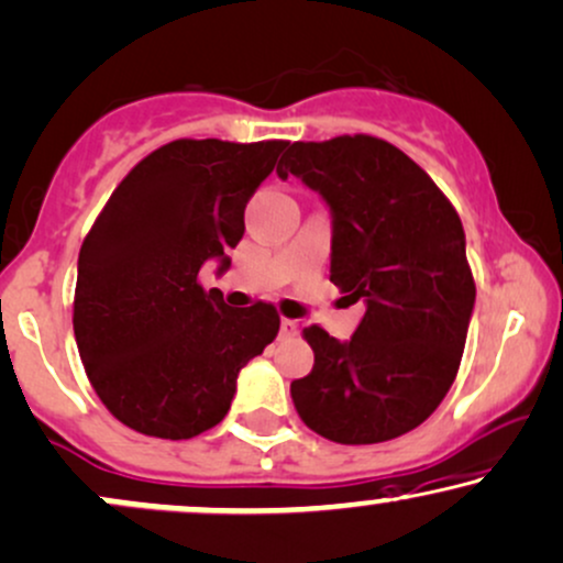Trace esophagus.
I'll return each mask as SVG.
<instances>
[{
	"instance_id": "34e87169",
	"label": "esophagus",
	"mask_w": 563,
	"mask_h": 563,
	"mask_svg": "<svg viewBox=\"0 0 563 563\" xmlns=\"http://www.w3.org/2000/svg\"><path fill=\"white\" fill-rule=\"evenodd\" d=\"M300 334V323L295 319H282V336H287V340H292V336Z\"/></svg>"
}]
</instances>
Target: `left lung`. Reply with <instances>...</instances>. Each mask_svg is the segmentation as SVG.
Listing matches in <instances>:
<instances>
[{
  "label": "left lung",
  "instance_id": "obj_1",
  "mask_svg": "<svg viewBox=\"0 0 563 563\" xmlns=\"http://www.w3.org/2000/svg\"><path fill=\"white\" fill-rule=\"evenodd\" d=\"M279 178L297 176L332 213V279L366 313L340 342L308 327L313 372L295 379L300 419L342 445L395 440L451 389L474 310L461 218L438 184L385 139L295 142Z\"/></svg>",
  "mask_w": 563,
  "mask_h": 563
}]
</instances>
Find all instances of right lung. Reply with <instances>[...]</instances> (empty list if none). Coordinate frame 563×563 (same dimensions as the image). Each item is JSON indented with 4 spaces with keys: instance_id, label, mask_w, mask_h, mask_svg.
Returning <instances> with one entry per match:
<instances>
[{
    "instance_id": "obj_1",
    "label": "right lung",
    "mask_w": 563,
    "mask_h": 563,
    "mask_svg": "<svg viewBox=\"0 0 563 563\" xmlns=\"http://www.w3.org/2000/svg\"><path fill=\"white\" fill-rule=\"evenodd\" d=\"M289 142L176 139L118 184L78 253L73 332L104 408L150 438L189 440L229 413L236 376L279 334L268 302L231 308L244 208Z\"/></svg>"
}]
</instances>
